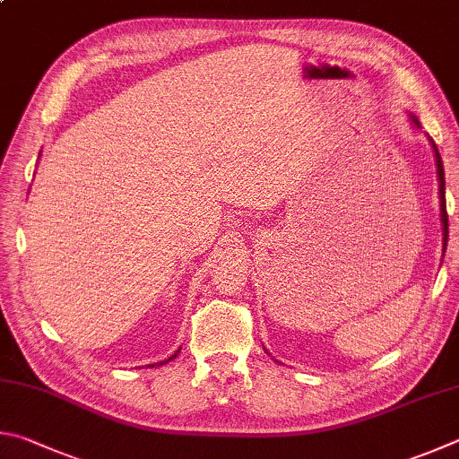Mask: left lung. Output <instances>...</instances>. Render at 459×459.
<instances>
[{"label":"left lung","instance_id":"obj_1","mask_svg":"<svg viewBox=\"0 0 459 459\" xmlns=\"http://www.w3.org/2000/svg\"><path fill=\"white\" fill-rule=\"evenodd\" d=\"M417 125V120H415ZM433 149H436V159H437V175H439V197H441V217H444V246H447V236H449V225H447V209H446V177H444V163H441V157H439V151L436 144H433Z\"/></svg>","mask_w":459,"mask_h":459}]
</instances>
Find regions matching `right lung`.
<instances>
[{
	"label": "right lung",
	"instance_id": "right-lung-1",
	"mask_svg": "<svg viewBox=\"0 0 459 459\" xmlns=\"http://www.w3.org/2000/svg\"><path fill=\"white\" fill-rule=\"evenodd\" d=\"M177 352H179V351H177ZM177 352H175V355H173V357H171V359H175V357H177ZM171 359H169V360H171ZM151 367H152V365H151Z\"/></svg>",
	"mask_w": 459,
	"mask_h": 459
}]
</instances>
